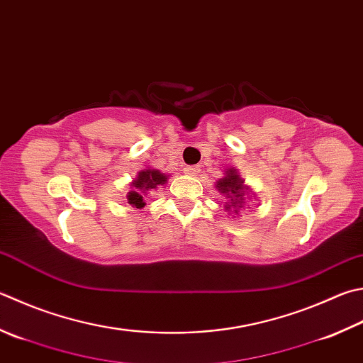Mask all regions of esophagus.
Segmentation results:
<instances>
[{
	"label": "esophagus",
	"mask_w": 363,
	"mask_h": 363,
	"mask_svg": "<svg viewBox=\"0 0 363 363\" xmlns=\"http://www.w3.org/2000/svg\"><path fill=\"white\" fill-rule=\"evenodd\" d=\"M201 172V167L199 166H188V167H184V174H188V175H197Z\"/></svg>",
	"instance_id": "34e87169"
}]
</instances>
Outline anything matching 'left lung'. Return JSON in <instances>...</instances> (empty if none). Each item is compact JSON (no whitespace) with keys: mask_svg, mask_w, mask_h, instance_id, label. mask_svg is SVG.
Returning a JSON list of instances; mask_svg holds the SVG:
<instances>
[{"mask_svg":"<svg viewBox=\"0 0 363 363\" xmlns=\"http://www.w3.org/2000/svg\"><path fill=\"white\" fill-rule=\"evenodd\" d=\"M216 189L224 194V210L228 213L238 215V210L245 205V196L248 188L245 186V180L237 174V169L230 167L225 170L223 179L216 182Z\"/></svg>","mask_w":363,"mask_h":363,"instance_id":"left-lung-1","label":"left lung"}]
</instances>
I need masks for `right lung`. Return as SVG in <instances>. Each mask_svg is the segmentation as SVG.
<instances>
[{
    "label": "right lung",
    "mask_w": 363,
    "mask_h": 363,
    "mask_svg": "<svg viewBox=\"0 0 363 363\" xmlns=\"http://www.w3.org/2000/svg\"><path fill=\"white\" fill-rule=\"evenodd\" d=\"M167 182V175L161 174L156 169H143L135 177V180L131 183V191L128 193V202L135 208H142L145 202L143 197L148 194V191L156 189L160 184H164Z\"/></svg>",
    "instance_id": "1"
}]
</instances>
